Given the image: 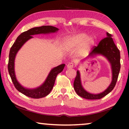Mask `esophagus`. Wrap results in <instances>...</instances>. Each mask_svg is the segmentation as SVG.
Segmentation results:
<instances>
[{"label":"esophagus","instance_id":"1","mask_svg":"<svg viewBox=\"0 0 129 129\" xmlns=\"http://www.w3.org/2000/svg\"><path fill=\"white\" fill-rule=\"evenodd\" d=\"M74 67V64L72 62H70V63H69L68 65H67V68L68 69H72Z\"/></svg>","mask_w":129,"mask_h":129}]
</instances>
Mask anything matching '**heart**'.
<instances>
[{"mask_svg": "<svg viewBox=\"0 0 129 129\" xmlns=\"http://www.w3.org/2000/svg\"><path fill=\"white\" fill-rule=\"evenodd\" d=\"M94 40L92 37H87L86 33H80L67 38L64 40V46L67 49H75L83 45L84 48H88L93 45Z\"/></svg>", "mask_w": 129, "mask_h": 129, "instance_id": "b5f03b06", "label": "heart"}]
</instances>
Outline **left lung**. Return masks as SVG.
I'll return each mask as SVG.
<instances>
[{"mask_svg": "<svg viewBox=\"0 0 129 129\" xmlns=\"http://www.w3.org/2000/svg\"><path fill=\"white\" fill-rule=\"evenodd\" d=\"M97 54H101L105 56L111 64L112 71V80L110 85L103 92L99 94H92L87 92L82 87L80 80V75L77 71V75L74 81V89L79 96L89 100L100 99L108 94L114 87L117 82L118 76L120 69V51L114 44L112 38V35L107 33V37L102 39L98 44V46H94L90 53L89 57H93Z\"/></svg>", "mask_w": 129, "mask_h": 129, "instance_id": "obj_1", "label": "left lung"}]
</instances>
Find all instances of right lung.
<instances>
[{"instance_id":"obj_1","label":"right lung","mask_w":129,"mask_h":129,"mask_svg":"<svg viewBox=\"0 0 129 129\" xmlns=\"http://www.w3.org/2000/svg\"><path fill=\"white\" fill-rule=\"evenodd\" d=\"M59 30L57 27L52 26H42L41 27L31 28L27 31H24L17 37L16 40L12 45L10 50L9 56L8 72L12 81L16 89L25 96L33 99L42 98L48 95L53 87L56 76L58 74L63 71L65 64H61L51 70L45 82L39 87L33 89H26L21 85L17 82L16 78L15 73V59L17 52L24 43L28 40L32 38V35L38 34H47L50 33H54Z\"/></svg>"}]
</instances>
